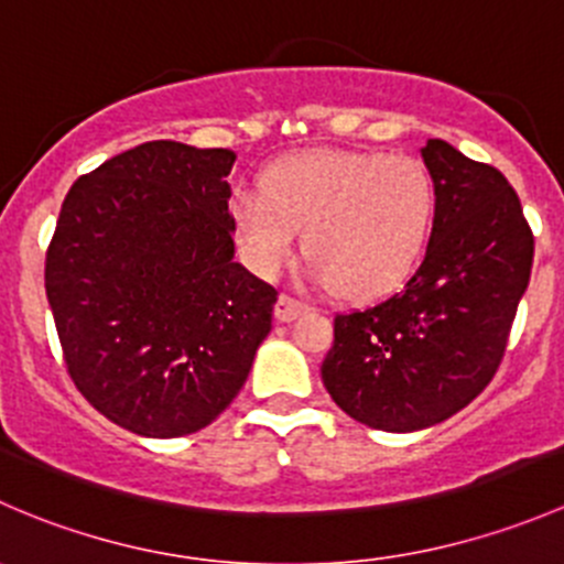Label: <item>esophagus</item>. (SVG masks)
Instances as JSON below:
<instances>
[{"instance_id":"34e87169","label":"esophagus","mask_w":564,"mask_h":564,"mask_svg":"<svg viewBox=\"0 0 564 564\" xmlns=\"http://www.w3.org/2000/svg\"><path fill=\"white\" fill-rule=\"evenodd\" d=\"M305 308H308V305H305L303 300L292 297V294H281L275 303V318L278 322H294Z\"/></svg>"}]
</instances>
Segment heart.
Returning <instances> with one entry per match:
<instances>
[{"label": "heart", "instance_id": "b5f03b06", "mask_svg": "<svg viewBox=\"0 0 564 564\" xmlns=\"http://www.w3.org/2000/svg\"><path fill=\"white\" fill-rule=\"evenodd\" d=\"M261 196L231 202L235 240L259 275H275L303 231L311 272L335 294H388L417 267L440 191L423 161L382 152L316 150L264 169Z\"/></svg>", "mask_w": 564, "mask_h": 564}]
</instances>
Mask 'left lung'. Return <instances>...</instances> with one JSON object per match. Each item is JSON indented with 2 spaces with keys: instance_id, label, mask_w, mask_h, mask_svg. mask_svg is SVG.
Masks as SVG:
<instances>
[{
  "instance_id": "obj_1",
  "label": "left lung",
  "mask_w": 564,
  "mask_h": 564,
  "mask_svg": "<svg viewBox=\"0 0 564 564\" xmlns=\"http://www.w3.org/2000/svg\"><path fill=\"white\" fill-rule=\"evenodd\" d=\"M440 191L429 250L401 292L335 316L322 382L357 423L429 429L480 395L497 373L532 272L534 237L499 169L429 139Z\"/></svg>"
}]
</instances>
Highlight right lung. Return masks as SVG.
Wrapping results in <instances>:
<instances>
[{"label":"right lung","mask_w":564,"mask_h":564,"mask_svg":"<svg viewBox=\"0 0 564 564\" xmlns=\"http://www.w3.org/2000/svg\"><path fill=\"white\" fill-rule=\"evenodd\" d=\"M237 155L147 141L78 176L45 253L65 366L111 423L196 434L246 384L278 292L235 261Z\"/></svg>","instance_id":"right-lung-1"}]
</instances>
